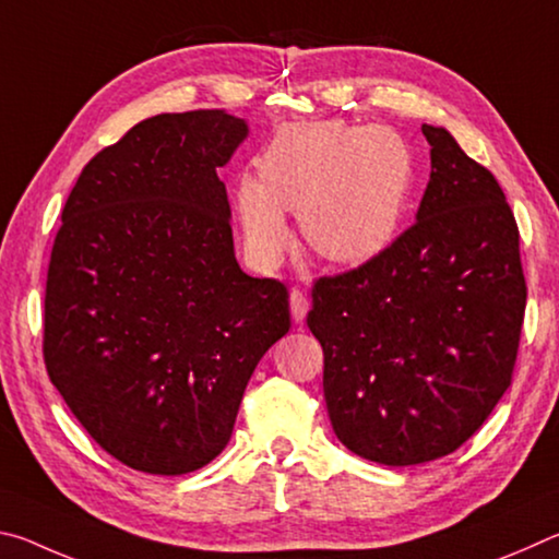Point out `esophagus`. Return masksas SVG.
Instances as JSON below:
<instances>
[{"label":"esophagus","mask_w":559,"mask_h":559,"mask_svg":"<svg viewBox=\"0 0 559 559\" xmlns=\"http://www.w3.org/2000/svg\"><path fill=\"white\" fill-rule=\"evenodd\" d=\"M288 300H290V318L296 320V323H302V320H306V316H308V298H306V293L298 290V288H293Z\"/></svg>","instance_id":"obj_1"}]
</instances>
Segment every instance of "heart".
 <instances>
[{
  "label": "heart",
  "instance_id": "heart-1",
  "mask_svg": "<svg viewBox=\"0 0 559 559\" xmlns=\"http://www.w3.org/2000/svg\"><path fill=\"white\" fill-rule=\"evenodd\" d=\"M259 175L236 189L246 249L261 266L288 243L286 214L318 257L365 263L392 243L412 185V155L390 128L337 120L281 130L259 159Z\"/></svg>",
  "mask_w": 559,
  "mask_h": 559
}]
</instances>
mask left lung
<instances>
[{
  "mask_svg": "<svg viewBox=\"0 0 559 559\" xmlns=\"http://www.w3.org/2000/svg\"><path fill=\"white\" fill-rule=\"evenodd\" d=\"M431 177L390 249L313 288L335 437L367 461L449 456L510 386L525 313L518 224L496 177L447 128L421 126Z\"/></svg>",
  "mask_w": 559,
  "mask_h": 559,
  "instance_id": "1",
  "label": "left lung"
}]
</instances>
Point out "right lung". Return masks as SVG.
Returning <instances> with one entry per match:
<instances>
[{"label": "right lung", "instance_id": "obj_1", "mask_svg": "<svg viewBox=\"0 0 559 559\" xmlns=\"http://www.w3.org/2000/svg\"><path fill=\"white\" fill-rule=\"evenodd\" d=\"M249 122L163 112L83 167L46 281L44 359L100 449L155 476L214 461L246 384L288 333V293L243 273L216 169Z\"/></svg>", "mask_w": 559, "mask_h": 559}]
</instances>
